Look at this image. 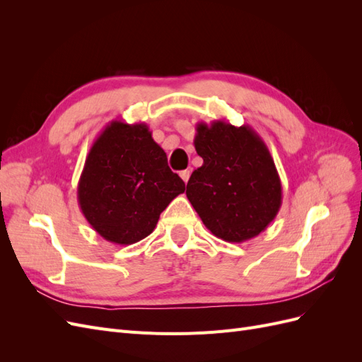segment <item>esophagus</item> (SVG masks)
I'll list each match as a JSON object with an SVG mask.
<instances>
[{
	"label": "esophagus",
	"mask_w": 362,
	"mask_h": 362,
	"mask_svg": "<svg viewBox=\"0 0 362 362\" xmlns=\"http://www.w3.org/2000/svg\"><path fill=\"white\" fill-rule=\"evenodd\" d=\"M180 177L182 178V181L187 184V181H189V178H190V170H181L180 172Z\"/></svg>",
	"instance_id": "1"
}]
</instances>
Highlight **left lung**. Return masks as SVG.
<instances>
[{"label":"left lung","instance_id":"1","mask_svg":"<svg viewBox=\"0 0 362 362\" xmlns=\"http://www.w3.org/2000/svg\"><path fill=\"white\" fill-rule=\"evenodd\" d=\"M193 144L204 163L192 173L185 194L204 225L229 243L264 231L281 208L282 185L255 129L225 120L199 122Z\"/></svg>","mask_w":362,"mask_h":362}]
</instances>
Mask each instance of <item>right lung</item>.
Wrapping results in <instances>:
<instances>
[{
  "label": "right lung",
  "instance_id": "obj_1",
  "mask_svg": "<svg viewBox=\"0 0 362 362\" xmlns=\"http://www.w3.org/2000/svg\"><path fill=\"white\" fill-rule=\"evenodd\" d=\"M184 190L146 124L112 120L86 157L76 198L104 240L133 245L154 231L164 208Z\"/></svg>",
  "mask_w": 362,
  "mask_h": 362
}]
</instances>
